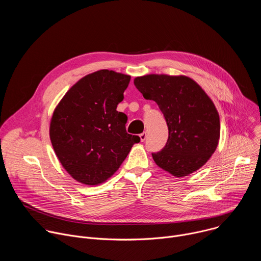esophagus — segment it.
Listing matches in <instances>:
<instances>
[{
	"label": "esophagus",
	"instance_id": "esophagus-1",
	"mask_svg": "<svg viewBox=\"0 0 261 261\" xmlns=\"http://www.w3.org/2000/svg\"><path fill=\"white\" fill-rule=\"evenodd\" d=\"M139 138H140V140L143 142V141L146 139V132H143V133L139 134Z\"/></svg>",
	"mask_w": 261,
	"mask_h": 261
}]
</instances>
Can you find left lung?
Here are the masks:
<instances>
[{
	"label": "left lung",
	"mask_w": 261,
	"mask_h": 261,
	"mask_svg": "<svg viewBox=\"0 0 261 261\" xmlns=\"http://www.w3.org/2000/svg\"><path fill=\"white\" fill-rule=\"evenodd\" d=\"M134 85L144 99L158 104L168 127L165 146L152 153L155 163L176 177L203 166L217 148L220 119L200 86L190 77L166 74L136 77Z\"/></svg>",
	"instance_id": "obj_1"
}]
</instances>
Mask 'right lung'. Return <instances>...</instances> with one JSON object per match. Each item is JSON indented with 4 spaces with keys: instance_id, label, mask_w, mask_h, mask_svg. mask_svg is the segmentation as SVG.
<instances>
[{
    "instance_id": "add662e5",
    "label": "right lung",
    "mask_w": 261,
    "mask_h": 261,
    "mask_svg": "<svg viewBox=\"0 0 261 261\" xmlns=\"http://www.w3.org/2000/svg\"><path fill=\"white\" fill-rule=\"evenodd\" d=\"M131 76L99 70L80 80L63 97L50 121L55 153L80 182L95 186L121 166L139 136L126 131L127 116L117 110Z\"/></svg>"
}]
</instances>
